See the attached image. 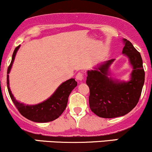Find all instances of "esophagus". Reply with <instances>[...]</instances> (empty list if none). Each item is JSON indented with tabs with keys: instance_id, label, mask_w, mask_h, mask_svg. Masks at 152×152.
<instances>
[{
	"instance_id": "obj_1",
	"label": "esophagus",
	"mask_w": 152,
	"mask_h": 152,
	"mask_svg": "<svg viewBox=\"0 0 152 152\" xmlns=\"http://www.w3.org/2000/svg\"><path fill=\"white\" fill-rule=\"evenodd\" d=\"M76 79H77L78 81H82L83 79H84V73H81V72H79V73H77V75H76Z\"/></svg>"
}]
</instances>
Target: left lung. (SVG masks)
Returning <instances> with one entry per match:
<instances>
[{
	"label": "left lung",
	"instance_id": "left-lung-1",
	"mask_svg": "<svg viewBox=\"0 0 152 152\" xmlns=\"http://www.w3.org/2000/svg\"><path fill=\"white\" fill-rule=\"evenodd\" d=\"M124 41L122 53L129 57L133 67L130 81H114L107 76L114 59L87 72L86 83L89 87V108L100 117L115 118L127 114L135 108L141 95L145 79L141 56L130 41Z\"/></svg>",
	"mask_w": 152,
	"mask_h": 152
}]
</instances>
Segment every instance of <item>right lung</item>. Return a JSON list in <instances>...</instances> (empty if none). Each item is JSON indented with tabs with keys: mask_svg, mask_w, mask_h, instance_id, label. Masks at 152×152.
I'll list each match as a JSON object with an SVG mask.
<instances>
[{
	"mask_svg": "<svg viewBox=\"0 0 152 152\" xmlns=\"http://www.w3.org/2000/svg\"><path fill=\"white\" fill-rule=\"evenodd\" d=\"M20 48V46L14 49L12 55V59L7 71V87L11 99L22 116H25L29 120L35 122H52L57 119L60 116L67 106L68 96L71 91L77 86V82L74 79L63 82L55 91V93L49 97L48 100L40 104L35 105H26L19 103L15 100L12 95L10 88H9V73L14 62L16 53Z\"/></svg>",
	"mask_w": 152,
	"mask_h": 152,
	"instance_id": "right-lung-1",
	"label": "right lung"
}]
</instances>
